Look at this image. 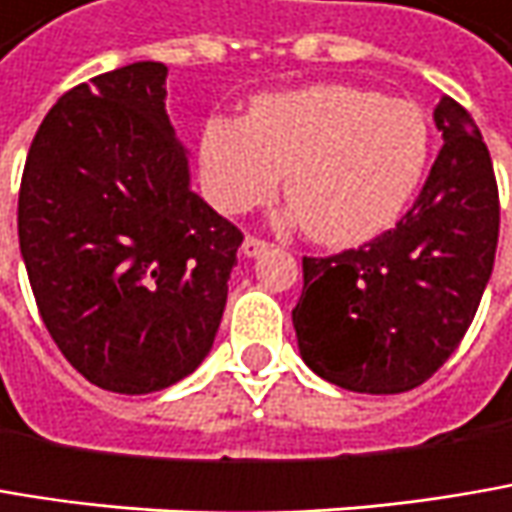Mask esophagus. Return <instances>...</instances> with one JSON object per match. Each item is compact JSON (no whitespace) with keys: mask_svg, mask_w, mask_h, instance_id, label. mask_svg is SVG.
<instances>
[{"mask_svg":"<svg viewBox=\"0 0 512 512\" xmlns=\"http://www.w3.org/2000/svg\"><path fill=\"white\" fill-rule=\"evenodd\" d=\"M271 250V244L265 241V238H256V236H247L244 238V244H241V253L247 256V259H256V256H262V253H268Z\"/></svg>","mask_w":512,"mask_h":512,"instance_id":"1","label":"esophagus"}]
</instances>
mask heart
I'll return each instance as SVG.
<instances>
[{
    "mask_svg": "<svg viewBox=\"0 0 512 512\" xmlns=\"http://www.w3.org/2000/svg\"><path fill=\"white\" fill-rule=\"evenodd\" d=\"M431 128L420 104L347 84L259 95L247 119L201 130V174L224 212L285 195L309 238L347 247L387 230L420 186Z\"/></svg>",
    "mask_w": 512,
    "mask_h": 512,
    "instance_id": "1",
    "label": "heart"
}]
</instances>
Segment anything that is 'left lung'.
<instances>
[{"mask_svg": "<svg viewBox=\"0 0 512 512\" xmlns=\"http://www.w3.org/2000/svg\"><path fill=\"white\" fill-rule=\"evenodd\" d=\"M443 148L405 218L364 247L303 259L291 311L311 370L355 393H405L463 341L498 244V186L481 130L455 98L434 107Z\"/></svg>", "mask_w": 512, "mask_h": 512, "instance_id": "1", "label": "left lung"}]
</instances>
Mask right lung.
<instances>
[{
  "mask_svg": "<svg viewBox=\"0 0 512 512\" xmlns=\"http://www.w3.org/2000/svg\"><path fill=\"white\" fill-rule=\"evenodd\" d=\"M165 75L142 60L60 95L19 186V250L49 335L87 382L130 396L201 367L244 238L192 192Z\"/></svg>",
  "mask_w": 512,
  "mask_h": 512,
  "instance_id": "1",
  "label": "right lung"
}]
</instances>
